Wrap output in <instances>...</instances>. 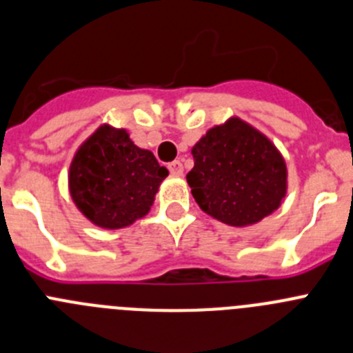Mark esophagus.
I'll return each instance as SVG.
<instances>
[{"label":"esophagus","instance_id":"esophagus-1","mask_svg":"<svg viewBox=\"0 0 353 353\" xmlns=\"http://www.w3.org/2000/svg\"><path fill=\"white\" fill-rule=\"evenodd\" d=\"M169 170H170V174H172V176H176V177H179V176H183V163H181L179 160H176V161H172V163H170L169 165Z\"/></svg>","mask_w":353,"mask_h":353}]
</instances>
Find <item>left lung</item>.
Here are the masks:
<instances>
[{"label":"left lung","mask_w":353,"mask_h":353,"mask_svg":"<svg viewBox=\"0 0 353 353\" xmlns=\"http://www.w3.org/2000/svg\"><path fill=\"white\" fill-rule=\"evenodd\" d=\"M186 174L200 209L235 228L258 225L288 195V165L279 148L251 123L230 117L192 148Z\"/></svg>","instance_id":"left-lung-1"}]
</instances>
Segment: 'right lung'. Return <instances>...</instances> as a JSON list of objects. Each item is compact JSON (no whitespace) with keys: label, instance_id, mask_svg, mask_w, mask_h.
Listing matches in <instances>:
<instances>
[{"label":"right lung","instance_id":"obj_1","mask_svg":"<svg viewBox=\"0 0 353 353\" xmlns=\"http://www.w3.org/2000/svg\"><path fill=\"white\" fill-rule=\"evenodd\" d=\"M169 170L125 128L102 123L77 150L68 174L69 195L92 225L120 230L150 212Z\"/></svg>","mask_w":353,"mask_h":353}]
</instances>
